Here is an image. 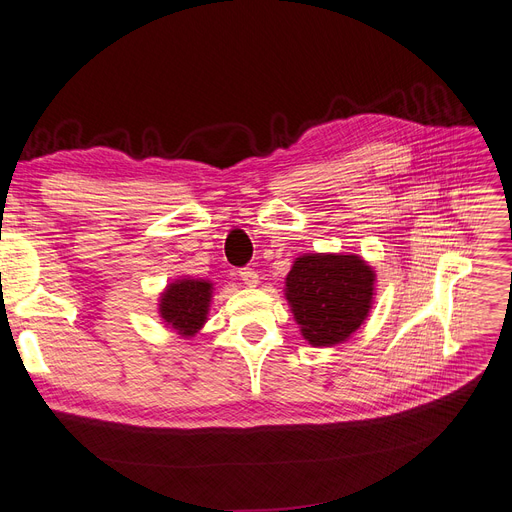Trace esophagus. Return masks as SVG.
<instances>
[{
    "label": "esophagus",
    "instance_id": "esophagus-1",
    "mask_svg": "<svg viewBox=\"0 0 512 512\" xmlns=\"http://www.w3.org/2000/svg\"><path fill=\"white\" fill-rule=\"evenodd\" d=\"M239 277H241V281H243L245 285H250V288H256V285H258V273H256L254 269H250V267L241 269V271H239Z\"/></svg>",
    "mask_w": 512,
    "mask_h": 512
}]
</instances>
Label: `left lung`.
Instances as JSON below:
<instances>
[{"label":"left lung","mask_w":512,"mask_h":512,"mask_svg":"<svg viewBox=\"0 0 512 512\" xmlns=\"http://www.w3.org/2000/svg\"><path fill=\"white\" fill-rule=\"evenodd\" d=\"M376 273L355 254H304L285 277L302 336L313 346L349 340L372 309Z\"/></svg>","instance_id":"8db88e82"}]
</instances>
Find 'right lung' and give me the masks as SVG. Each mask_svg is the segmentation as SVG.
<instances>
[{"mask_svg": "<svg viewBox=\"0 0 512 512\" xmlns=\"http://www.w3.org/2000/svg\"><path fill=\"white\" fill-rule=\"evenodd\" d=\"M212 283L206 279H176L159 298V315L180 336H195L208 319Z\"/></svg>", "mask_w": 512, "mask_h": 512, "instance_id": "obj_1", "label": "right lung"}]
</instances>
